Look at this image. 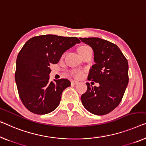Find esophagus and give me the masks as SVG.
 Instances as JSON below:
<instances>
[{"mask_svg":"<svg viewBox=\"0 0 146 146\" xmlns=\"http://www.w3.org/2000/svg\"><path fill=\"white\" fill-rule=\"evenodd\" d=\"M79 83V81H77V80H72L71 81V84H73V85H77V84H78Z\"/></svg>","mask_w":146,"mask_h":146,"instance_id":"esophagus-1","label":"esophagus"}]
</instances>
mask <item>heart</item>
Wrapping results in <instances>:
<instances>
[{
	"mask_svg": "<svg viewBox=\"0 0 146 146\" xmlns=\"http://www.w3.org/2000/svg\"><path fill=\"white\" fill-rule=\"evenodd\" d=\"M89 49H91V48L88 46H80L79 48V52H83L84 50H89ZM71 74L76 77H80L82 76V73L81 71H78V70H73L72 72H71Z\"/></svg>",
	"mask_w": 146,
	"mask_h": 146,
	"instance_id": "1",
	"label": "heart"
}]
</instances>
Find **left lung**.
<instances>
[{
    "label": "left lung",
    "mask_w": 146,
    "mask_h": 146,
    "mask_svg": "<svg viewBox=\"0 0 146 146\" xmlns=\"http://www.w3.org/2000/svg\"><path fill=\"white\" fill-rule=\"evenodd\" d=\"M79 38L94 51L95 64L90 69L88 79L100 84L92 87L86 82L82 104L91 113L108 114L120 104L129 83L128 61L113 43L97 37Z\"/></svg>",
    "instance_id": "obj_1"
}]
</instances>
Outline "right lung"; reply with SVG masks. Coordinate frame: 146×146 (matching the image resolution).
<instances>
[{"label": "right lung", "mask_w": 146, "mask_h": 146, "mask_svg": "<svg viewBox=\"0 0 146 146\" xmlns=\"http://www.w3.org/2000/svg\"><path fill=\"white\" fill-rule=\"evenodd\" d=\"M80 42L77 37L46 35L34 36L23 45L17 57L15 80L19 98L28 110L44 115L59 106L62 92L71 82L67 79L50 81L49 66Z\"/></svg>", "instance_id": "obj_1"}]
</instances>
